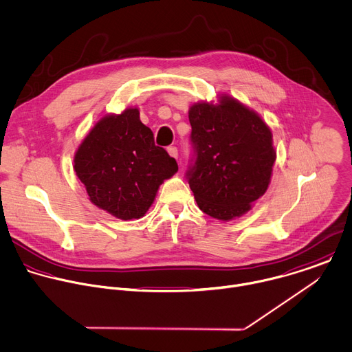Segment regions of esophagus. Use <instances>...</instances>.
<instances>
[{"instance_id": "1", "label": "esophagus", "mask_w": 352, "mask_h": 352, "mask_svg": "<svg viewBox=\"0 0 352 352\" xmlns=\"http://www.w3.org/2000/svg\"><path fill=\"white\" fill-rule=\"evenodd\" d=\"M166 150H168V153H169V155H170V157H173V158H177L179 153H177V148H176V147L170 146V147H168Z\"/></svg>"}]
</instances>
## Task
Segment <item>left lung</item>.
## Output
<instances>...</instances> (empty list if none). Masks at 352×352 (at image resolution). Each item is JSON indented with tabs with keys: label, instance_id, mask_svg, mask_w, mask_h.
Segmentation results:
<instances>
[{
	"label": "left lung",
	"instance_id": "8db88e82",
	"mask_svg": "<svg viewBox=\"0 0 352 352\" xmlns=\"http://www.w3.org/2000/svg\"><path fill=\"white\" fill-rule=\"evenodd\" d=\"M188 120L197 153L188 184L198 208L221 221L241 217L271 182L276 151L270 126L230 95L194 103Z\"/></svg>",
	"mask_w": 352,
	"mask_h": 352
}]
</instances>
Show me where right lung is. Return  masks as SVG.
<instances>
[{"label": "right lung", "mask_w": 352, "mask_h": 352, "mask_svg": "<svg viewBox=\"0 0 352 352\" xmlns=\"http://www.w3.org/2000/svg\"><path fill=\"white\" fill-rule=\"evenodd\" d=\"M177 162L140 121L138 107L102 117L74 154V170L89 201L121 220L140 219Z\"/></svg>", "instance_id": "obj_1"}]
</instances>
